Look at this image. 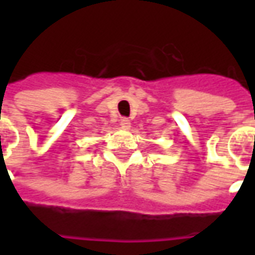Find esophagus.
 Returning <instances> with one entry per match:
<instances>
[{
	"label": "esophagus",
	"mask_w": 255,
	"mask_h": 255,
	"mask_svg": "<svg viewBox=\"0 0 255 255\" xmlns=\"http://www.w3.org/2000/svg\"><path fill=\"white\" fill-rule=\"evenodd\" d=\"M120 124H122V128H124V129H129V127H131V123H129V120L126 119V117L122 119V123H120Z\"/></svg>",
	"instance_id": "esophagus-1"
}]
</instances>
